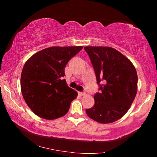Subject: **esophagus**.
Masks as SVG:
<instances>
[{
    "label": "esophagus",
    "mask_w": 157,
    "mask_h": 157,
    "mask_svg": "<svg viewBox=\"0 0 157 157\" xmlns=\"http://www.w3.org/2000/svg\"><path fill=\"white\" fill-rule=\"evenodd\" d=\"M78 94L79 95H81V96H82V95H84L85 94H86V93L85 92H78Z\"/></svg>",
    "instance_id": "obj_1"
}]
</instances>
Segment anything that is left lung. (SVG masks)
I'll return each mask as SVG.
<instances>
[{
	"instance_id": "1",
	"label": "left lung",
	"mask_w": 157,
	"mask_h": 157,
	"mask_svg": "<svg viewBox=\"0 0 157 157\" xmlns=\"http://www.w3.org/2000/svg\"><path fill=\"white\" fill-rule=\"evenodd\" d=\"M84 49L91 59L100 91L94 95V107L86 109V113L100 123H113L127 112L136 97V68L112 48L87 46Z\"/></svg>"
}]
</instances>
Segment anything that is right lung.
<instances>
[{"label": "right lung", "instance_id": "add662e5", "mask_svg": "<svg viewBox=\"0 0 157 157\" xmlns=\"http://www.w3.org/2000/svg\"><path fill=\"white\" fill-rule=\"evenodd\" d=\"M82 48H47L25 62L21 77V92L26 104L36 116L53 120L68 112L78 92L68 86L63 77L69 60Z\"/></svg>", "mask_w": 157, "mask_h": 157}]
</instances>
